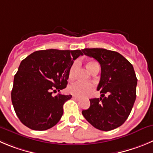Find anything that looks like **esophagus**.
<instances>
[{
    "label": "esophagus",
    "instance_id": "34e87169",
    "mask_svg": "<svg viewBox=\"0 0 153 153\" xmlns=\"http://www.w3.org/2000/svg\"><path fill=\"white\" fill-rule=\"evenodd\" d=\"M72 97H73V99L76 100H81V98L78 97H76V96H73Z\"/></svg>",
    "mask_w": 153,
    "mask_h": 153
}]
</instances>
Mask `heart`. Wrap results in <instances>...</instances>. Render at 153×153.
Instances as JSON below:
<instances>
[{
	"instance_id": "b5f03b06",
	"label": "heart",
	"mask_w": 153,
	"mask_h": 153,
	"mask_svg": "<svg viewBox=\"0 0 153 153\" xmlns=\"http://www.w3.org/2000/svg\"><path fill=\"white\" fill-rule=\"evenodd\" d=\"M98 65L97 62L94 60H90L87 62V67H88V69L91 72V70L94 68L95 66ZM77 68V63L72 64V65L71 66L69 69V72H68V79L72 80L75 77V70ZM94 89V85L91 83H83V82H75L73 85H72L69 87L68 90H69L70 93L75 96L78 97H85L86 95H88L90 92H91V91Z\"/></svg>"
}]
</instances>
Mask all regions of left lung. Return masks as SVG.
<instances>
[{"label": "left lung", "instance_id": "obj_1", "mask_svg": "<svg viewBox=\"0 0 153 153\" xmlns=\"http://www.w3.org/2000/svg\"><path fill=\"white\" fill-rule=\"evenodd\" d=\"M82 52L100 64L97 91L102 94L101 97L90 99L89 109L82 111V115L91 125L100 131L118 128L128 118L136 100L137 78L134 67L115 51L85 48ZM105 93L108 96H105Z\"/></svg>", "mask_w": 153, "mask_h": 153}]
</instances>
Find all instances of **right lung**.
Here are the masks:
<instances>
[{"mask_svg": "<svg viewBox=\"0 0 153 153\" xmlns=\"http://www.w3.org/2000/svg\"><path fill=\"white\" fill-rule=\"evenodd\" d=\"M80 50L50 49L32 53L21 62L14 76L11 100L20 122L35 131L56 125L63 114V104L72 95H53L66 88L74 60Z\"/></svg>", "mask_w": 153, "mask_h": 153, "instance_id": "right-lung-1", "label": "right lung"}]
</instances>
